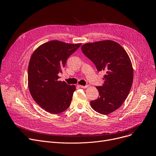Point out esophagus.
I'll return each instance as SVG.
<instances>
[{
	"label": "esophagus",
	"mask_w": 156,
	"mask_h": 156,
	"mask_svg": "<svg viewBox=\"0 0 156 156\" xmlns=\"http://www.w3.org/2000/svg\"><path fill=\"white\" fill-rule=\"evenodd\" d=\"M79 87H81V88H87L88 87V86H83V85H79Z\"/></svg>",
	"instance_id": "34e87169"
}]
</instances>
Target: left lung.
<instances>
[{
  "mask_svg": "<svg viewBox=\"0 0 156 156\" xmlns=\"http://www.w3.org/2000/svg\"><path fill=\"white\" fill-rule=\"evenodd\" d=\"M81 50L95 64L98 71L105 73L103 85L96 87L99 97L90 102L91 107L103 115L114 112L126 99L133 83V70L127 52L111 40L86 43Z\"/></svg>",
  "mask_w": 156,
  "mask_h": 156,
  "instance_id": "8db88e82",
  "label": "left lung"
}]
</instances>
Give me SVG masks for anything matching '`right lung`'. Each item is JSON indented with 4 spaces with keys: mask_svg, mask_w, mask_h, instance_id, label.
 Instances as JSON below:
<instances>
[{
    "mask_svg": "<svg viewBox=\"0 0 156 156\" xmlns=\"http://www.w3.org/2000/svg\"><path fill=\"white\" fill-rule=\"evenodd\" d=\"M81 45L54 40L33 52L28 65V88L34 101L46 112L58 114L70 106L76 87L59 81L58 74Z\"/></svg>",
    "mask_w": 156,
    "mask_h": 156,
    "instance_id": "right-lung-1",
    "label": "right lung"
}]
</instances>
